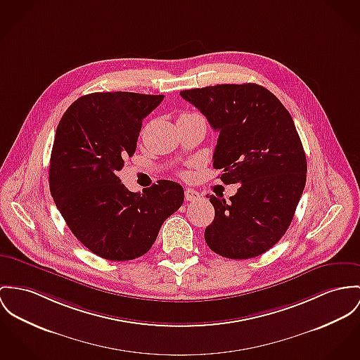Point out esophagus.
<instances>
[{
  "label": "esophagus",
  "instance_id": "esophagus-1",
  "mask_svg": "<svg viewBox=\"0 0 360 360\" xmlns=\"http://www.w3.org/2000/svg\"><path fill=\"white\" fill-rule=\"evenodd\" d=\"M185 198H186V201H194V200L200 198V194L197 193L193 189H186L185 191Z\"/></svg>",
  "mask_w": 360,
  "mask_h": 360
}]
</instances>
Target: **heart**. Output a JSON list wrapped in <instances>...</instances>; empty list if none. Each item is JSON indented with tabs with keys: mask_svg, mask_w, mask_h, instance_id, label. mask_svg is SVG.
<instances>
[{
	"mask_svg": "<svg viewBox=\"0 0 360 360\" xmlns=\"http://www.w3.org/2000/svg\"><path fill=\"white\" fill-rule=\"evenodd\" d=\"M193 117H201V116H198L195 113H181L178 120H188V119H193Z\"/></svg>",
	"mask_w": 360,
	"mask_h": 360,
	"instance_id": "b5f03b06",
	"label": "heart"
}]
</instances>
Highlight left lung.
<instances>
[{"label": "left lung", "instance_id": "obj_1", "mask_svg": "<svg viewBox=\"0 0 360 360\" xmlns=\"http://www.w3.org/2000/svg\"><path fill=\"white\" fill-rule=\"evenodd\" d=\"M179 94L219 131L212 160L214 168L223 169L221 181L241 184L230 201L210 195L215 218L205 229V243L229 259L264 253L290 226L304 191L307 160L290 113L256 83L207 86Z\"/></svg>", "mask_w": 360, "mask_h": 360}]
</instances>
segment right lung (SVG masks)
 <instances>
[{"mask_svg":"<svg viewBox=\"0 0 360 360\" xmlns=\"http://www.w3.org/2000/svg\"><path fill=\"white\" fill-rule=\"evenodd\" d=\"M165 96L91 93L64 112L51 155L49 186L72 234L103 259L133 260L152 248L184 202V188L162 179L130 192L116 175L137 148L143 117Z\"/></svg>","mask_w":360,"mask_h":360,"instance_id":"obj_1","label":"right lung"}]
</instances>
